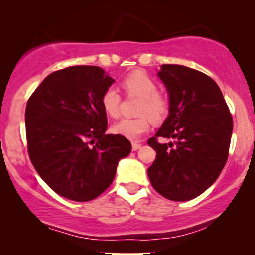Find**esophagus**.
<instances>
[{
	"label": "esophagus",
	"instance_id": "34e87169",
	"mask_svg": "<svg viewBox=\"0 0 255 255\" xmlns=\"http://www.w3.org/2000/svg\"><path fill=\"white\" fill-rule=\"evenodd\" d=\"M140 147H141V144H139V142H133V144H131V148H133V151H137Z\"/></svg>",
	"mask_w": 255,
	"mask_h": 255
}]
</instances>
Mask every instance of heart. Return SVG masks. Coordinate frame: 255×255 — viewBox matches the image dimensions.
<instances>
[{"mask_svg":"<svg viewBox=\"0 0 255 255\" xmlns=\"http://www.w3.org/2000/svg\"><path fill=\"white\" fill-rule=\"evenodd\" d=\"M126 93L141 98L135 119H122L113 126V131L127 139L134 140L150 129V119L160 122L169 113V101L163 93L158 92L156 81L145 72L135 71L122 81ZM102 108L111 118H118L121 105V96L115 87H109L102 95Z\"/></svg>","mask_w":255,"mask_h":255,"instance_id":"1","label":"heart"}]
</instances>
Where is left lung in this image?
I'll return each mask as SVG.
<instances>
[{
	"instance_id": "obj_1",
	"label": "left lung",
	"mask_w": 255,
	"mask_h": 255,
	"mask_svg": "<svg viewBox=\"0 0 255 255\" xmlns=\"http://www.w3.org/2000/svg\"><path fill=\"white\" fill-rule=\"evenodd\" d=\"M158 77L169 93V116L147 141L157 152L147 174L164 198L191 200L206 191L223 170L233 118L222 91L209 75L178 64H163ZM158 137L174 142L160 144Z\"/></svg>"
}]
</instances>
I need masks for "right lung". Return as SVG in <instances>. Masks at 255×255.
I'll list each match as a JSON object with an SVG mask.
<instances>
[{
  "instance_id": "obj_1",
  "label": "right lung",
  "mask_w": 255,
  "mask_h": 255,
  "mask_svg": "<svg viewBox=\"0 0 255 255\" xmlns=\"http://www.w3.org/2000/svg\"><path fill=\"white\" fill-rule=\"evenodd\" d=\"M114 79L101 67L73 66L48 75L26 105L28 156L39 176L61 197L90 201L113 182L129 140L105 134L102 95Z\"/></svg>"
}]
</instances>
